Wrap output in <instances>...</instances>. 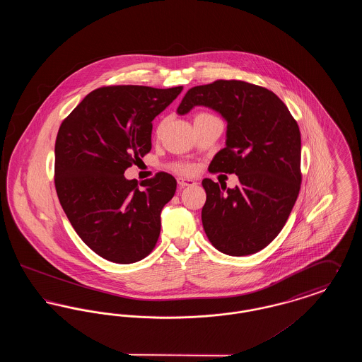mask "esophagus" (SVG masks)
<instances>
[{
  "instance_id": "esophagus-1",
  "label": "esophagus",
  "mask_w": 362,
  "mask_h": 362,
  "mask_svg": "<svg viewBox=\"0 0 362 362\" xmlns=\"http://www.w3.org/2000/svg\"><path fill=\"white\" fill-rule=\"evenodd\" d=\"M177 185L183 189V187H189V186H195V180L189 179V177H177Z\"/></svg>"
}]
</instances>
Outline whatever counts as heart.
<instances>
[{
    "mask_svg": "<svg viewBox=\"0 0 362 362\" xmlns=\"http://www.w3.org/2000/svg\"><path fill=\"white\" fill-rule=\"evenodd\" d=\"M199 115H209V114H199ZM197 117H198V115H197ZM177 170L182 171V173H189V170H191V167H189V165H179Z\"/></svg>",
    "mask_w": 362,
    "mask_h": 362,
    "instance_id": "b5f03b06",
    "label": "heart"
}]
</instances>
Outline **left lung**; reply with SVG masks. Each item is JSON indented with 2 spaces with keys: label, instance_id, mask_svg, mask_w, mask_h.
<instances>
[{
  "label": "left lung",
  "instance_id": "left-lung-1",
  "mask_svg": "<svg viewBox=\"0 0 362 362\" xmlns=\"http://www.w3.org/2000/svg\"><path fill=\"white\" fill-rule=\"evenodd\" d=\"M197 105L216 111L226 122L225 148L213 157L209 170L239 177L235 189L202 180L207 239L230 257L255 254L276 239L300 191L297 122L276 93L238 80L191 88L176 112L186 115Z\"/></svg>",
  "mask_w": 362,
  "mask_h": 362
}]
</instances>
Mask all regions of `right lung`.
Segmentation results:
<instances>
[{
  "label": "right lung",
  "mask_w": 362,
  "mask_h": 362,
  "mask_svg": "<svg viewBox=\"0 0 362 362\" xmlns=\"http://www.w3.org/2000/svg\"><path fill=\"white\" fill-rule=\"evenodd\" d=\"M182 86H105L86 95L55 141V189L70 224L99 257L129 264L149 255L161 210L175 195L173 175L139 183L124 171L152 148V121Z\"/></svg>",
  "instance_id": "right-lung-1"
}]
</instances>
